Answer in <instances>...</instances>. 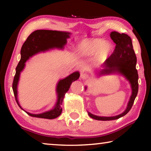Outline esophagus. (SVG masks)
<instances>
[{
  "instance_id": "1",
  "label": "esophagus",
  "mask_w": 151,
  "mask_h": 151,
  "mask_svg": "<svg viewBox=\"0 0 151 151\" xmlns=\"http://www.w3.org/2000/svg\"><path fill=\"white\" fill-rule=\"evenodd\" d=\"M81 77L82 79H86V78H88V75H87V74L84 73V74H82V75H81Z\"/></svg>"
}]
</instances>
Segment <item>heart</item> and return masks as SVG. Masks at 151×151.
Instances as JSON below:
<instances>
[{
  "label": "heart",
  "instance_id": "1",
  "mask_svg": "<svg viewBox=\"0 0 151 151\" xmlns=\"http://www.w3.org/2000/svg\"><path fill=\"white\" fill-rule=\"evenodd\" d=\"M112 51V45L101 39H85L79 42L76 52L82 57H91L95 55L99 63L105 60Z\"/></svg>",
  "mask_w": 151,
  "mask_h": 151
}]
</instances>
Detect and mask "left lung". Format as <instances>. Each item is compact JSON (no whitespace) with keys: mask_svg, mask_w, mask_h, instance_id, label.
Listing matches in <instances>:
<instances>
[{"mask_svg":"<svg viewBox=\"0 0 151 151\" xmlns=\"http://www.w3.org/2000/svg\"><path fill=\"white\" fill-rule=\"evenodd\" d=\"M110 36L113 42L116 44L115 48L112 54L104 63L103 67L104 68L101 70L99 75H104L110 73H118L123 75L131 83L132 94L126 110L122 113L117 116L109 117L99 116L88 112L89 116L99 121L116 120L127 114L133 105L139 90V83H138L139 75L136 69L137 57L132 47L131 37L124 33L121 34L116 31L112 32Z\"/></svg>","mask_w":151,"mask_h":151,"instance_id":"1","label":"left lung"}]
</instances>
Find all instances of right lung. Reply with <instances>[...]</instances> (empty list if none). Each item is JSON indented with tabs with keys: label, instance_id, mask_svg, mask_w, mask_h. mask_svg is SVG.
Here are the masks:
<instances>
[{
	"label": "right lung",
	"instance_id": "obj_1",
	"mask_svg": "<svg viewBox=\"0 0 151 151\" xmlns=\"http://www.w3.org/2000/svg\"><path fill=\"white\" fill-rule=\"evenodd\" d=\"M70 32L57 31L50 30H37L30 34L27 38L26 41L22 45L20 50L21 58L16 68V73L12 83V90L14 94L15 99L18 105L21 108L17 99V85L19 81L20 72L24 69L25 63L30 57H32L40 52H44L51 48H63L66 44V39L70 38ZM80 74L76 71L71 74L65 78L60 80L57 86V102L54 108L49 111L43 112L41 114H31L26 112L29 115L37 117V118L53 119L58 117L62 112L61 104L63 103L64 97L66 92L70 87L73 82L79 78Z\"/></svg>",
	"mask_w": 151,
	"mask_h": 151
}]
</instances>
